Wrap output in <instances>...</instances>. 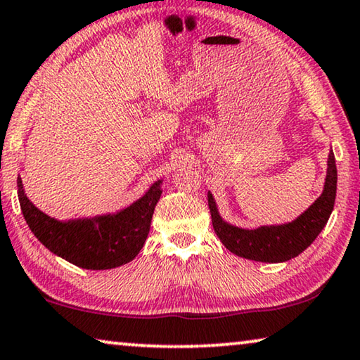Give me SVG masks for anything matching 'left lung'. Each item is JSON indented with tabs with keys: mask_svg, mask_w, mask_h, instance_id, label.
<instances>
[{
	"mask_svg": "<svg viewBox=\"0 0 360 360\" xmlns=\"http://www.w3.org/2000/svg\"><path fill=\"white\" fill-rule=\"evenodd\" d=\"M336 161L334 153L330 151L325 191L295 221L279 226H261L257 230L238 229L220 219L214 197L209 194L212 225L226 250L235 252L236 256L262 262L288 261L307 250L326 225L336 199Z\"/></svg>",
	"mask_w": 360,
	"mask_h": 360,
	"instance_id": "obj_1",
	"label": "left lung"
}]
</instances>
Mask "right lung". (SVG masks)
<instances>
[{"label": "right lung", "mask_w": 360, "mask_h": 360, "mask_svg": "<svg viewBox=\"0 0 360 360\" xmlns=\"http://www.w3.org/2000/svg\"><path fill=\"white\" fill-rule=\"evenodd\" d=\"M160 184L155 182L140 200L119 214L72 221L50 219L32 205L24 194L21 178L18 195L30 231L45 248L83 269L103 271L127 264L143 248L161 195Z\"/></svg>", "instance_id": "add662e5"}]
</instances>
